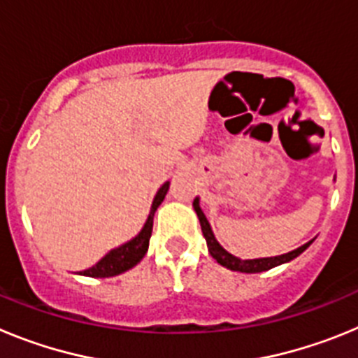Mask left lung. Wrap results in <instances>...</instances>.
Wrapping results in <instances>:
<instances>
[{
    "mask_svg": "<svg viewBox=\"0 0 358 358\" xmlns=\"http://www.w3.org/2000/svg\"><path fill=\"white\" fill-rule=\"evenodd\" d=\"M194 210L199 217V222H201L202 235H204V238H206L208 251H210V255L213 256L215 260H217V264H220L222 267L229 268V271H236V273H245V274L264 273V271H268V268L278 267V265H281V264H287V262L297 258V256L301 255V252L308 248L310 243L314 242V240H310V242H306L305 245L294 249V251H290V252H285V255L271 256V258H255V260H242V258H238V256L227 252L226 249H224L222 245L218 243V240L215 238L213 229H211L210 222H208L206 215H204V211L201 210V201H199V197H195V201H194Z\"/></svg>",
    "mask_w": 358,
    "mask_h": 358,
    "instance_id": "left-lung-1",
    "label": "left lung"
}]
</instances>
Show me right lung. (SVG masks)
<instances>
[{
	"mask_svg": "<svg viewBox=\"0 0 358 358\" xmlns=\"http://www.w3.org/2000/svg\"><path fill=\"white\" fill-rule=\"evenodd\" d=\"M170 181L164 182L159 189H157L156 197L152 201L150 213L147 217V222L143 224L141 231L132 240H129L127 243H123L120 248L113 249V251L107 252L102 260L98 262L96 265H93L87 271H82V276L90 278H113L118 276V274L125 273L129 268H132L134 265L140 264L143 260L145 252L148 251V240L152 235V224H154V213L157 211V208L161 206V202L164 201V195L169 192Z\"/></svg>",
	"mask_w": 358,
	"mask_h": 358,
	"instance_id": "add662e5",
	"label": "right lung"
}]
</instances>
